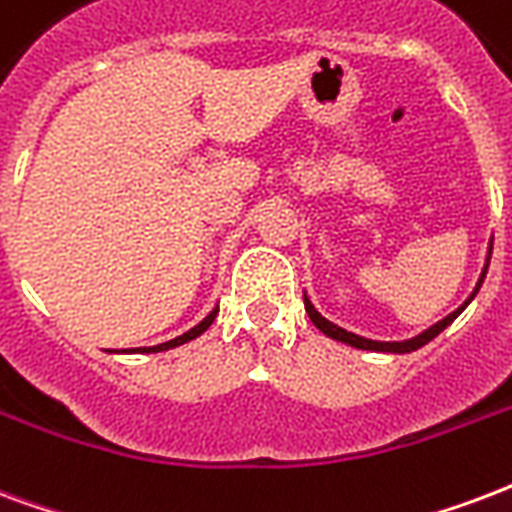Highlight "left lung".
I'll return each mask as SVG.
<instances>
[{
    "mask_svg": "<svg viewBox=\"0 0 512 512\" xmlns=\"http://www.w3.org/2000/svg\"><path fill=\"white\" fill-rule=\"evenodd\" d=\"M491 248H494V237L489 240V251H486V261H483V270H480V278L478 283H475V288H472V294L467 299H464V305H459L453 313H448L443 318V321H437V324H432L429 329H424L421 334H416V337H410V340H394V343H383V340H370V337H361V334H353L348 332V329H343V326L332 324L329 318H324V315L315 310V305L310 302V297L305 294V310L307 315H310V321H313L321 332L326 334V337H332V340H340V343L351 345V348H361V351H378V353H410V351H418V348H424L429 340H434L437 334L443 332V329H448V326L459 318L461 313H464V307L470 305L472 299H475V294L480 291V286H483V280H486V272H489V261H491Z\"/></svg>",
    "mask_w": 512,
    "mask_h": 512,
    "instance_id": "1",
    "label": "left lung"
}]
</instances>
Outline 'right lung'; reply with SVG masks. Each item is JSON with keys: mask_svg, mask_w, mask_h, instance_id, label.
Masks as SVG:
<instances>
[{"mask_svg": "<svg viewBox=\"0 0 512 512\" xmlns=\"http://www.w3.org/2000/svg\"><path fill=\"white\" fill-rule=\"evenodd\" d=\"M215 315H218V305H215L213 310H210V313H207L197 326H191L188 332H183L180 337H175V340H167V343L151 345V348H126V351H121V353H159V351H169V348H178V345L188 343V340H197L199 334L207 332V329H210V324L215 321ZM110 353H118V351H110Z\"/></svg>", "mask_w": 512, "mask_h": 512, "instance_id": "obj_1", "label": "right lung"}]
</instances>
